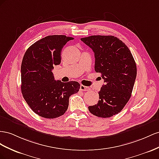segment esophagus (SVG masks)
<instances>
[{"mask_svg": "<svg viewBox=\"0 0 159 159\" xmlns=\"http://www.w3.org/2000/svg\"><path fill=\"white\" fill-rule=\"evenodd\" d=\"M80 90L81 91H87V90H89L90 89L88 87H86V86L84 85H80Z\"/></svg>", "mask_w": 159, "mask_h": 159, "instance_id": "1", "label": "esophagus"}]
</instances>
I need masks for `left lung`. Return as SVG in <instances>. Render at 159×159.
Segmentation results:
<instances>
[{
	"instance_id": "obj_1",
	"label": "left lung",
	"mask_w": 159,
	"mask_h": 159,
	"mask_svg": "<svg viewBox=\"0 0 159 159\" xmlns=\"http://www.w3.org/2000/svg\"><path fill=\"white\" fill-rule=\"evenodd\" d=\"M80 40L94 53V70L105 84L98 103L89 106L90 113L108 118L120 112L129 101L137 76V66L127 46L114 36L93 35Z\"/></svg>"
}]
</instances>
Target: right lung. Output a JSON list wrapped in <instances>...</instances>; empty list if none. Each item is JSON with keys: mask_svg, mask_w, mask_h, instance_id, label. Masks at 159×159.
<instances>
[{"mask_svg": "<svg viewBox=\"0 0 159 159\" xmlns=\"http://www.w3.org/2000/svg\"><path fill=\"white\" fill-rule=\"evenodd\" d=\"M72 39L65 35L47 36L32 44L22 58V96L36 114L46 119L64 115L70 95L79 91L78 82L55 80L52 72L54 66L61 62L63 47Z\"/></svg>", "mask_w": 159, "mask_h": 159, "instance_id": "right-lung-1", "label": "right lung"}]
</instances>
